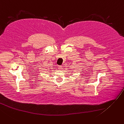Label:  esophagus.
<instances>
[{"label":"esophagus","instance_id":"esophagus-1","mask_svg":"<svg viewBox=\"0 0 124 124\" xmlns=\"http://www.w3.org/2000/svg\"><path fill=\"white\" fill-rule=\"evenodd\" d=\"M58 69L59 70H62L63 69V67L62 66H58Z\"/></svg>","mask_w":124,"mask_h":124}]
</instances>
